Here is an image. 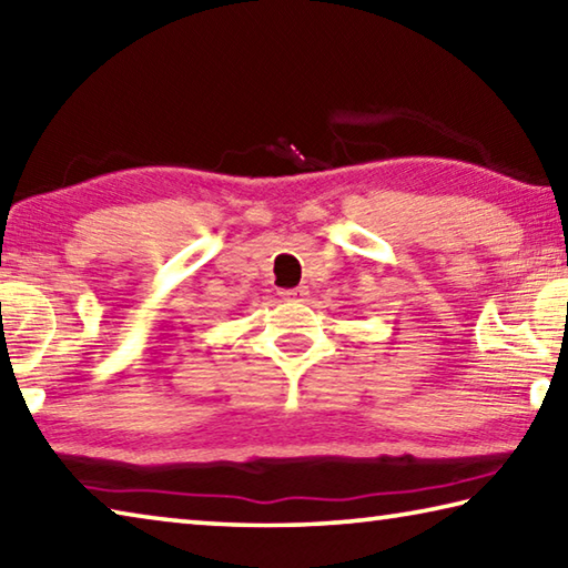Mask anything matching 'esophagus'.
Wrapping results in <instances>:
<instances>
[{"label": "esophagus", "mask_w": 568, "mask_h": 568, "mask_svg": "<svg viewBox=\"0 0 568 568\" xmlns=\"http://www.w3.org/2000/svg\"><path fill=\"white\" fill-rule=\"evenodd\" d=\"M283 301H295V303H303L307 297V291L305 287H293V291H283Z\"/></svg>", "instance_id": "34e87169"}]
</instances>
